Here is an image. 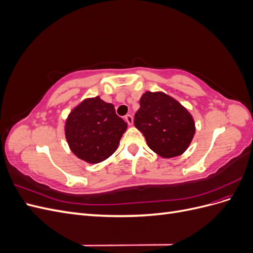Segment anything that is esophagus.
<instances>
[{
    "mask_svg": "<svg viewBox=\"0 0 253 253\" xmlns=\"http://www.w3.org/2000/svg\"><path fill=\"white\" fill-rule=\"evenodd\" d=\"M125 119L127 122L128 126H132L133 125V116H132V115H129V114L126 115V116L125 117Z\"/></svg>",
    "mask_w": 253,
    "mask_h": 253,
    "instance_id": "esophagus-1",
    "label": "esophagus"
}]
</instances>
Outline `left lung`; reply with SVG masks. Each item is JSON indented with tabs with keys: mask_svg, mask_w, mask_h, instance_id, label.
I'll return each instance as SVG.
<instances>
[{
	"mask_svg": "<svg viewBox=\"0 0 253 253\" xmlns=\"http://www.w3.org/2000/svg\"><path fill=\"white\" fill-rule=\"evenodd\" d=\"M139 102L134 125L143 134L149 148L165 158L182 154L195 133L190 113L164 93L147 91Z\"/></svg>",
	"mask_w": 253,
	"mask_h": 253,
	"instance_id": "8db88e82",
	"label": "left lung"
}]
</instances>
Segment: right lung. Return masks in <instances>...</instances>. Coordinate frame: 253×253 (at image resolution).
<instances>
[{"label":"right lung","mask_w":253,"mask_h":253,"mask_svg":"<svg viewBox=\"0 0 253 253\" xmlns=\"http://www.w3.org/2000/svg\"><path fill=\"white\" fill-rule=\"evenodd\" d=\"M126 127L114 105L96 97L86 99L73 110L65 124V136L76 156L98 164L117 150Z\"/></svg>","instance_id":"1"}]
</instances>
